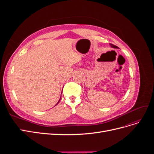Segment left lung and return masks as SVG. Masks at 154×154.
I'll list each match as a JSON object with an SVG mask.
<instances>
[{"instance_id":"left-lung-1","label":"left lung","mask_w":154,"mask_h":154,"mask_svg":"<svg viewBox=\"0 0 154 154\" xmlns=\"http://www.w3.org/2000/svg\"><path fill=\"white\" fill-rule=\"evenodd\" d=\"M110 46L112 48H118V47H117V46H116V45H113V44H110Z\"/></svg>"}]
</instances>
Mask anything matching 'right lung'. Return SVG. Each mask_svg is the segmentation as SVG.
Segmentation results:
<instances>
[{
    "instance_id": "right-lung-1",
    "label": "right lung",
    "mask_w": 154,
    "mask_h": 154,
    "mask_svg": "<svg viewBox=\"0 0 154 154\" xmlns=\"http://www.w3.org/2000/svg\"><path fill=\"white\" fill-rule=\"evenodd\" d=\"M60 98H61V97H60ZM60 100H59V101H60ZM59 101H58V102H59ZM58 103H57V104H58Z\"/></svg>"
}]
</instances>
